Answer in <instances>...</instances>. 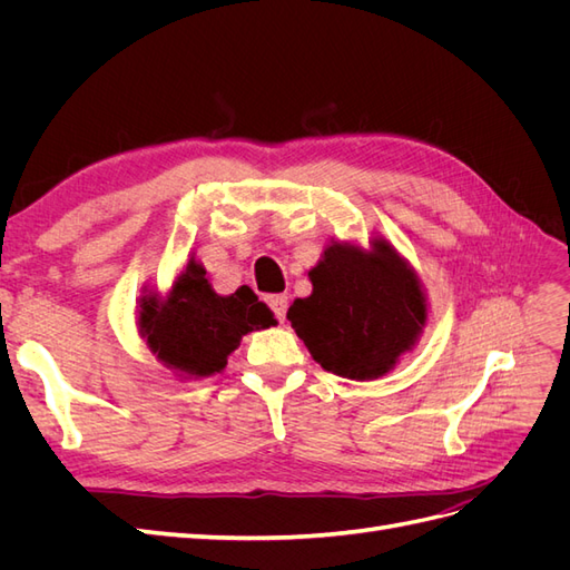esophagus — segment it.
Listing matches in <instances>:
<instances>
[{"label":"esophagus","mask_w":570,"mask_h":570,"mask_svg":"<svg viewBox=\"0 0 570 570\" xmlns=\"http://www.w3.org/2000/svg\"><path fill=\"white\" fill-rule=\"evenodd\" d=\"M268 306H271L273 316L283 323L285 314H287V297L285 295H273V297H268Z\"/></svg>","instance_id":"1"}]
</instances>
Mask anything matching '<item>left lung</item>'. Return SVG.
I'll use <instances>...</instances> for the list:
<instances>
[{
  "label": "left lung",
  "instance_id": "1",
  "mask_svg": "<svg viewBox=\"0 0 570 570\" xmlns=\"http://www.w3.org/2000/svg\"><path fill=\"white\" fill-rule=\"evenodd\" d=\"M312 297L295 299L287 321L318 364L352 381L385 375L419 337L425 299L416 275L390 245L373 252L333 245L308 273Z\"/></svg>",
  "mask_w": 570,
  "mask_h": 570
}]
</instances>
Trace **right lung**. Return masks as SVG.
Masks as SVG:
<instances>
[{"instance_id":"add662e5","label":"right lung","mask_w":570,"mask_h":570,"mask_svg":"<svg viewBox=\"0 0 570 570\" xmlns=\"http://www.w3.org/2000/svg\"><path fill=\"white\" fill-rule=\"evenodd\" d=\"M206 271L189 262L166 302H142L140 327L151 352L166 366L189 375H214L245 333L268 327L273 316L249 287L220 297L204 278Z\"/></svg>"}]
</instances>
